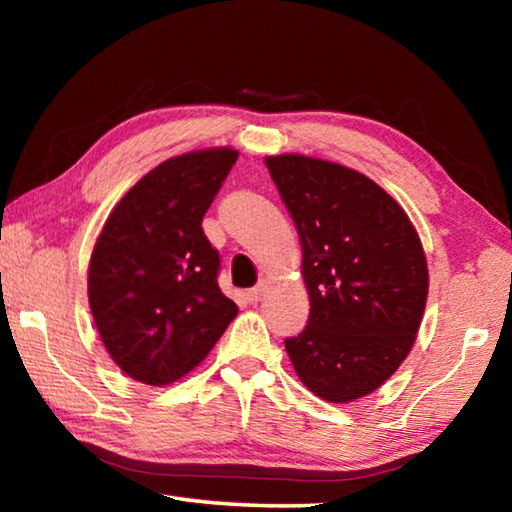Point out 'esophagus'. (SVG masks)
I'll use <instances>...</instances> for the list:
<instances>
[{
	"label": "esophagus",
	"instance_id": "1",
	"mask_svg": "<svg viewBox=\"0 0 512 512\" xmlns=\"http://www.w3.org/2000/svg\"><path fill=\"white\" fill-rule=\"evenodd\" d=\"M264 291H266V284H257V287H253V289H248V300L250 302H259L262 300V296H264Z\"/></svg>",
	"mask_w": 512,
	"mask_h": 512
}]
</instances>
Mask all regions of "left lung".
<instances>
[{"label": "left lung", "mask_w": 512, "mask_h": 512, "mask_svg": "<svg viewBox=\"0 0 512 512\" xmlns=\"http://www.w3.org/2000/svg\"><path fill=\"white\" fill-rule=\"evenodd\" d=\"M266 167L296 223L311 302L307 327L284 348L311 393L354 402L413 348L429 291L420 237L359 171L293 153Z\"/></svg>", "instance_id": "8db88e82"}]
</instances>
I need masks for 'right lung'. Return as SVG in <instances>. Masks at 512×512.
Segmentation results:
<instances>
[{"label":"right lung","mask_w":512,"mask_h":512,"mask_svg":"<svg viewBox=\"0 0 512 512\" xmlns=\"http://www.w3.org/2000/svg\"><path fill=\"white\" fill-rule=\"evenodd\" d=\"M237 158L223 146L158 164L121 198L94 244V323L135 381L167 386L185 377L237 316L216 282L219 250L201 225Z\"/></svg>","instance_id":"obj_1"}]
</instances>
